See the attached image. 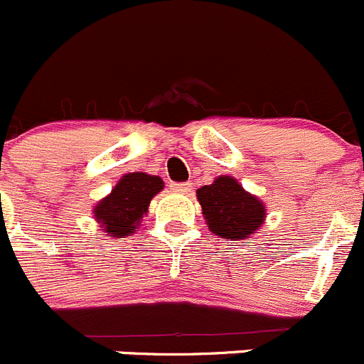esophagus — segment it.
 Listing matches in <instances>:
<instances>
[{
	"label": "esophagus",
	"mask_w": 364,
	"mask_h": 364,
	"mask_svg": "<svg viewBox=\"0 0 364 364\" xmlns=\"http://www.w3.org/2000/svg\"><path fill=\"white\" fill-rule=\"evenodd\" d=\"M191 187H193V183H191V182H177V183H171V189H173L175 193H181V194L191 193Z\"/></svg>",
	"instance_id": "esophagus-1"
}]
</instances>
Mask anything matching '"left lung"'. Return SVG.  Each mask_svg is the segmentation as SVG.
<instances>
[{"label":"left lung","mask_w":364,"mask_h":364,"mask_svg":"<svg viewBox=\"0 0 364 364\" xmlns=\"http://www.w3.org/2000/svg\"><path fill=\"white\" fill-rule=\"evenodd\" d=\"M196 196L208 228L219 237L242 240L264 223V203L246 193L232 177L215 178L210 186L200 187Z\"/></svg>","instance_id":"obj_1"}]
</instances>
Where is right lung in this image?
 <instances>
[{
    "instance_id": "right-lung-1",
    "label": "right lung",
    "mask_w": 364,
    "mask_h": 364,
    "mask_svg": "<svg viewBox=\"0 0 364 364\" xmlns=\"http://www.w3.org/2000/svg\"><path fill=\"white\" fill-rule=\"evenodd\" d=\"M163 187V181L154 175L129 173L122 177L109 196L99 201L93 210L100 228L109 237L132 233L149 210L150 200Z\"/></svg>"
}]
</instances>
